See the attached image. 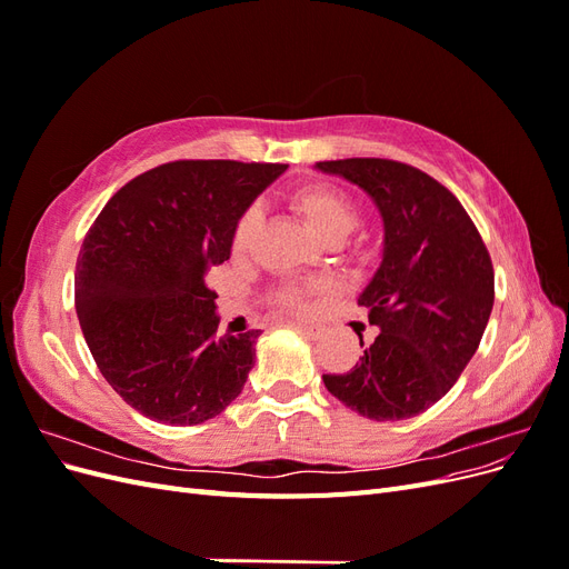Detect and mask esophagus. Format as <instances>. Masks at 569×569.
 Wrapping results in <instances>:
<instances>
[{
	"mask_svg": "<svg viewBox=\"0 0 569 569\" xmlns=\"http://www.w3.org/2000/svg\"><path fill=\"white\" fill-rule=\"evenodd\" d=\"M299 330L308 339H320L325 335V325H320V322H299Z\"/></svg>",
	"mask_w": 569,
	"mask_h": 569,
	"instance_id": "esophagus-1",
	"label": "esophagus"
}]
</instances>
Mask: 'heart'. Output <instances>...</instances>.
<instances>
[{
	"label": "heart",
	"mask_w": 569,
	"mask_h": 569,
	"mask_svg": "<svg viewBox=\"0 0 569 569\" xmlns=\"http://www.w3.org/2000/svg\"><path fill=\"white\" fill-rule=\"evenodd\" d=\"M287 203L295 209L308 226H311L320 237L337 242L347 237L358 222V206L353 197L332 182H306L287 192ZM261 226V211L256 206L239 216L230 239L232 256L242 258L251 251L253 237ZM332 291V284L327 280L316 282H284L270 291V303L284 313H303L311 308L313 299Z\"/></svg>",
	"instance_id": "1"
}]
</instances>
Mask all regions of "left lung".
Listing matches in <instances>:
<instances>
[{
	"mask_svg": "<svg viewBox=\"0 0 569 569\" xmlns=\"http://www.w3.org/2000/svg\"><path fill=\"white\" fill-rule=\"evenodd\" d=\"M318 168L363 187L385 218L382 266L358 299L380 335L349 372L322 375V382L363 418H412L458 382L487 330L489 249L456 194L420 168L391 159Z\"/></svg>",
	"mask_w": 569,
	"mask_h": 569,
	"instance_id": "1",
	"label": "left lung"
}]
</instances>
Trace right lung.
<instances>
[{
  "label": "right lung",
  "mask_w": 569,
  "mask_h": 569,
  "mask_svg": "<svg viewBox=\"0 0 569 569\" xmlns=\"http://www.w3.org/2000/svg\"><path fill=\"white\" fill-rule=\"evenodd\" d=\"M287 170L266 161H170L132 178L82 239L76 311L94 363L144 418L199 425L244 389L258 330L218 335L209 270L234 222Z\"/></svg>",
  "instance_id": "obj_1"
}]
</instances>
